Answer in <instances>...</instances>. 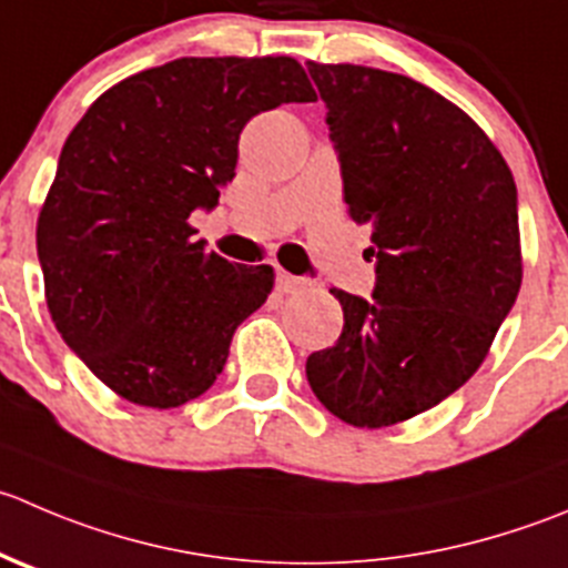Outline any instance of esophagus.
Listing matches in <instances>:
<instances>
[{
    "mask_svg": "<svg viewBox=\"0 0 568 568\" xmlns=\"http://www.w3.org/2000/svg\"><path fill=\"white\" fill-rule=\"evenodd\" d=\"M311 285V280L305 277H294V274L283 272V268H277V288L283 291V294H296V291L307 288Z\"/></svg>",
    "mask_w": 568,
    "mask_h": 568,
    "instance_id": "obj_1",
    "label": "esophagus"
}]
</instances>
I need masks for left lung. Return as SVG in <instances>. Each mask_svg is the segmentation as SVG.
<instances>
[{
  "label": "left lung",
  "mask_w": 568,
  "mask_h": 568,
  "mask_svg": "<svg viewBox=\"0 0 568 568\" xmlns=\"http://www.w3.org/2000/svg\"><path fill=\"white\" fill-rule=\"evenodd\" d=\"M327 108L344 200L372 224V300L333 288L335 346L307 383L355 427L430 410L480 368L521 285L519 211L508 163L433 88L366 65L307 63Z\"/></svg>",
  "instance_id": "left-lung-1"
}]
</instances>
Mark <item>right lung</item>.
Returning a JSON list of instances; mask_svg holds the SVG:
<instances>
[{
  "mask_svg": "<svg viewBox=\"0 0 568 568\" xmlns=\"http://www.w3.org/2000/svg\"><path fill=\"white\" fill-rule=\"evenodd\" d=\"M316 91L294 58H180L104 91L65 138L38 216L47 305L126 402L180 407L222 374L272 266L205 252L189 216L233 183L252 115Z\"/></svg>",
  "mask_w": 568,
  "mask_h": 568,
  "instance_id": "1",
  "label": "right lung"
}]
</instances>
